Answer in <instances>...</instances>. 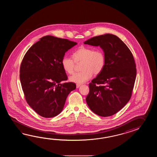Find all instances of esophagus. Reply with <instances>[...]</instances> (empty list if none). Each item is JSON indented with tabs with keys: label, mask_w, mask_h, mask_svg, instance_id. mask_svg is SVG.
I'll use <instances>...</instances> for the list:
<instances>
[{
	"label": "esophagus",
	"mask_w": 157,
	"mask_h": 157,
	"mask_svg": "<svg viewBox=\"0 0 157 157\" xmlns=\"http://www.w3.org/2000/svg\"><path fill=\"white\" fill-rule=\"evenodd\" d=\"M80 85H80V84H78V83H77V84H76V87H77V88H78V87H79L80 86Z\"/></svg>",
	"instance_id": "obj_1"
}]
</instances>
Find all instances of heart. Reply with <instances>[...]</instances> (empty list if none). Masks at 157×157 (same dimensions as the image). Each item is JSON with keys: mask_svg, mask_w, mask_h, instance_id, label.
<instances>
[{"mask_svg": "<svg viewBox=\"0 0 157 157\" xmlns=\"http://www.w3.org/2000/svg\"><path fill=\"white\" fill-rule=\"evenodd\" d=\"M72 58L65 56L61 61L63 70L67 74L74 72L75 62L81 64V71L75 73L70 77L71 82L82 83L90 79L93 74L99 75L104 68L105 57L103 52L100 49L94 50L91 47L82 46L75 50Z\"/></svg>", "mask_w": 157, "mask_h": 157, "instance_id": "b5f03b06", "label": "heart"}]
</instances>
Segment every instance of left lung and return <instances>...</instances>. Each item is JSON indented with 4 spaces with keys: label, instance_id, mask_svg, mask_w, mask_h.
Returning a JSON list of instances; mask_svg holds the SVG:
<instances>
[{
    "label": "left lung",
    "instance_id": "obj_1",
    "mask_svg": "<svg viewBox=\"0 0 157 157\" xmlns=\"http://www.w3.org/2000/svg\"><path fill=\"white\" fill-rule=\"evenodd\" d=\"M83 43L100 46L105 57L103 70L89 83L87 104L94 113L108 117L123 108L130 99L136 76L133 55L117 36L107 33Z\"/></svg>",
    "mask_w": 157,
    "mask_h": 157
}]
</instances>
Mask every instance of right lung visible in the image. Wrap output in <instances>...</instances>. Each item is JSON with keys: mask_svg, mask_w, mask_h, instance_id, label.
I'll list each match as a JSON object with an SVG mask.
<instances>
[{"mask_svg": "<svg viewBox=\"0 0 157 157\" xmlns=\"http://www.w3.org/2000/svg\"><path fill=\"white\" fill-rule=\"evenodd\" d=\"M77 43L45 36L25 54L20 67L21 83L27 103L45 118L55 117L63 109L68 94L76 88L67 80L61 61L65 53Z\"/></svg>", "mask_w": 157, "mask_h": 157, "instance_id": "right-lung-1", "label": "right lung"}]
</instances>
